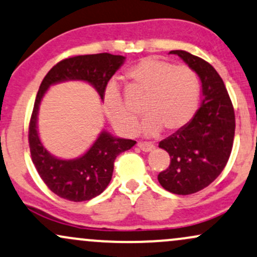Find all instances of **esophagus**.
Wrapping results in <instances>:
<instances>
[{"label": "esophagus", "instance_id": "esophagus-1", "mask_svg": "<svg viewBox=\"0 0 257 257\" xmlns=\"http://www.w3.org/2000/svg\"><path fill=\"white\" fill-rule=\"evenodd\" d=\"M137 146L143 152H150V150H153L155 148V146L153 143H150V142H138Z\"/></svg>", "mask_w": 257, "mask_h": 257}]
</instances>
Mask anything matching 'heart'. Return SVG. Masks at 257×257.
<instances>
[{
    "label": "heart",
    "instance_id": "1",
    "mask_svg": "<svg viewBox=\"0 0 257 257\" xmlns=\"http://www.w3.org/2000/svg\"><path fill=\"white\" fill-rule=\"evenodd\" d=\"M130 86L147 93L142 130L155 136L161 128L177 132L191 121L200 103L201 86L197 74L185 65L173 63L159 57H146L131 66L125 74ZM102 105L107 119L117 134H134L138 117L123 101L119 86L110 83L105 87Z\"/></svg>",
    "mask_w": 257,
    "mask_h": 257
}]
</instances>
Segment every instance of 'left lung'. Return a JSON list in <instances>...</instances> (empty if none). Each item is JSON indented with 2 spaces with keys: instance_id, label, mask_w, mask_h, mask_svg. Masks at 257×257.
<instances>
[{
  "instance_id": "obj_1",
  "label": "left lung",
  "mask_w": 257,
  "mask_h": 257,
  "mask_svg": "<svg viewBox=\"0 0 257 257\" xmlns=\"http://www.w3.org/2000/svg\"><path fill=\"white\" fill-rule=\"evenodd\" d=\"M191 67L202 83V105L185 127L159 143L170 154L160 172L161 186L176 195H191L220 176L233 147L236 117L227 90L215 68L185 50H172Z\"/></svg>"
}]
</instances>
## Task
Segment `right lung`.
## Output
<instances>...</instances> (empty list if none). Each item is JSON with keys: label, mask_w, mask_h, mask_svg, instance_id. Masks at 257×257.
<instances>
[{"label": "right lung", "mask_w": 257, "mask_h": 257, "mask_svg": "<svg viewBox=\"0 0 257 257\" xmlns=\"http://www.w3.org/2000/svg\"><path fill=\"white\" fill-rule=\"evenodd\" d=\"M125 57L108 53L75 55L57 62L48 72L35 99L29 123V146L39 177L54 194L72 202L89 201L104 191L111 179L116 156L131 149L136 141L115 138L102 132L86 154L75 160H60L44 149L37 134L38 105L51 84L63 80H85L103 98L108 81Z\"/></svg>", "instance_id": "add662e5"}]
</instances>
